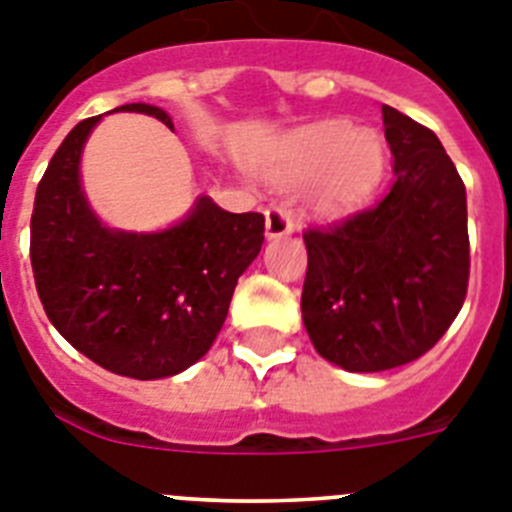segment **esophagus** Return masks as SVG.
I'll return each mask as SVG.
<instances>
[{
    "label": "esophagus",
    "mask_w": 512,
    "mask_h": 512,
    "mask_svg": "<svg viewBox=\"0 0 512 512\" xmlns=\"http://www.w3.org/2000/svg\"><path fill=\"white\" fill-rule=\"evenodd\" d=\"M293 231V216L286 206H268L265 208V234L270 239H278V237H286Z\"/></svg>",
    "instance_id": "esophagus-1"
}]
</instances>
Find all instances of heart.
<instances>
[{
	"label": "heart",
	"instance_id": "obj_1",
	"mask_svg": "<svg viewBox=\"0 0 512 512\" xmlns=\"http://www.w3.org/2000/svg\"><path fill=\"white\" fill-rule=\"evenodd\" d=\"M386 170L379 133L322 123L296 133L286 144L275 177L281 182L317 180V206L330 213L361 206Z\"/></svg>",
	"mask_w": 512,
	"mask_h": 512
}]
</instances>
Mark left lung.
Here are the masks:
<instances>
[{
  "label": "left lung",
  "instance_id": "1",
  "mask_svg": "<svg viewBox=\"0 0 512 512\" xmlns=\"http://www.w3.org/2000/svg\"><path fill=\"white\" fill-rule=\"evenodd\" d=\"M397 182L371 208L304 231L301 311L345 371H389L446 335L469 288L466 188L430 128L384 105Z\"/></svg>",
  "mask_w": 512,
  "mask_h": 512
}]
</instances>
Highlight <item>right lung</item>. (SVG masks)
<instances>
[{
  "mask_svg": "<svg viewBox=\"0 0 512 512\" xmlns=\"http://www.w3.org/2000/svg\"><path fill=\"white\" fill-rule=\"evenodd\" d=\"M115 110L172 128L154 105ZM97 121L71 128L35 190V288L53 327L97 366L141 381L175 376L219 335L239 275L265 242V216L201 198L188 219L159 234L105 229L79 188V154Z\"/></svg>",
  "mask_w": 512,
  "mask_h": 512,
  "instance_id": "1",
  "label": "right lung"
}]
</instances>
